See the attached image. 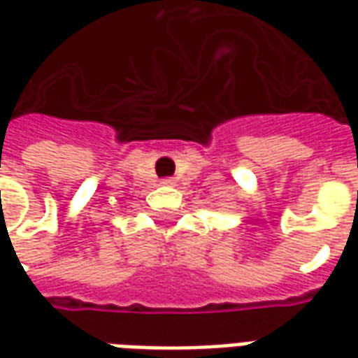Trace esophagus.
Masks as SVG:
<instances>
[{
  "label": "esophagus",
  "instance_id": "esophagus-1",
  "mask_svg": "<svg viewBox=\"0 0 358 358\" xmlns=\"http://www.w3.org/2000/svg\"><path fill=\"white\" fill-rule=\"evenodd\" d=\"M174 184H176V182H174V180H172V178H163V180H161V186H174Z\"/></svg>",
  "mask_w": 358,
  "mask_h": 358
}]
</instances>
